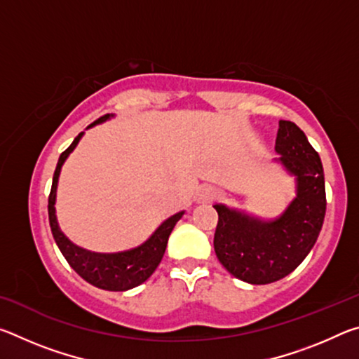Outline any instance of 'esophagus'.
Returning a JSON list of instances; mask_svg holds the SVG:
<instances>
[{
  "label": "esophagus",
  "mask_w": 359,
  "mask_h": 359,
  "mask_svg": "<svg viewBox=\"0 0 359 359\" xmlns=\"http://www.w3.org/2000/svg\"><path fill=\"white\" fill-rule=\"evenodd\" d=\"M215 198H217V193L215 191L204 190L203 194H201V198H199V199H203V201H212V199H215Z\"/></svg>",
  "instance_id": "1"
}]
</instances>
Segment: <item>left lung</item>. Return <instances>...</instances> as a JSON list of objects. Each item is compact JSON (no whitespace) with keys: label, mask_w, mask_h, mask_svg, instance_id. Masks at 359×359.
Instances as JSON below:
<instances>
[{"label":"left lung","mask_w":359,"mask_h":359,"mask_svg":"<svg viewBox=\"0 0 359 359\" xmlns=\"http://www.w3.org/2000/svg\"><path fill=\"white\" fill-rule=\"evenodd\" d=\"M277 160L296 177V198L272 222L215 204L217 258L229 274L252 285L280 280L312 250L323 226L326 191L323 165L304 131L293 121H278Z\"/></svg>","instance_id":"obj_1"}]
</instances>
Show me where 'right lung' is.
Returning <instances> with one entry per match:
<instances>
[{
  "instance_id": "right-lung-1",
  "label": "right lung",
  "mask_w": 359,
  "mask_h": 359,
  "mask_svg": "<svg viewBox=\"0 0 359 359\" xmlns=\"http://www.w3.org/2000/svg\"><path fill=\"white\" fill-rule=\"evenodd\" d=\"M111 117L112 115L107 114L104 117L93 121L92 125H88V128H92V126L98 123H102V121H106ZM82 136L83 133H81V135L72 141L69 147L60 155L55 172H53L52 190H50V194H48V222H50L53 239H55L60 252L63 253V257L66 258V261H68L69 266L83 278V280H87L88 283H92L101 290H109V291L131 290L137 287V285L144 283L155 272V269L163 258V255H165L169 234H171V231L174 229L175 223H177L182 218V215H184V210L177 212V214L172 217H169L168 220L163 222L160 226L155 229V233L151 234L144 244L131 248V250L118 252V253H95L72 244L58 226L57 214H55V201H57V187H58L60 171H62V166L66 161V158H68L71 151L76 149V145L79 144V141H81Z\"/></svg>"
}]
</instances>
